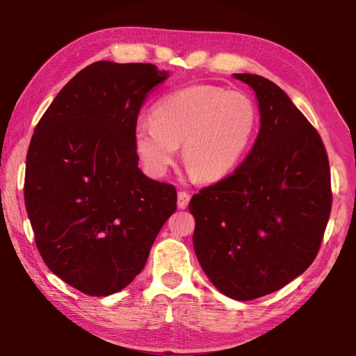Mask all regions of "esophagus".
Here are the masks:
<instances>
[{"label": "esophagus", "instance_id": "34e87169", "mask_svg": "<svg viewBox=\"0 0 356 356\" xmlns=\"http://www.w3.org/2000/svg\"><path fill=\"white\" fill-rule=\"evenodd\" d=\"M188 202H190V195L186 191L180 190L177 193V206H179V209H185L186 206H188Z\"/></svg>", "mask_w": 356, "mask_h": 356}]
</instances>
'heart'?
<instances>
[{
    "label": "heart",
    "mask_w": 356,
    "mask_h": 356,
    "mask_svg": "<svg viewBox=\"0 0 356 356\" xmlns=\"http://www.w3.org/2000/svg\"><path fill=\"white\" fill-rule=\"evenodd\" d=\"M152 120L135 125L134 140L147 170L163 176L182 144L184 165L201 182L227 177L250 152L259 110L243 92L215 84H193L161 99Z\"/></svg>",
    "instance_id": "1"
}]
</instances>
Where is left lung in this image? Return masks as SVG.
<instances>
[{"label": "left lung", "mask_w": 356, "mask_h": 356, "mask_svg": "<svg viewBox=\"0 0 356 356\" xmlns=\"http://www.w3.org/2000/svg\"><path fill=\"white\" fill-rule=\"evenodd\" d=\"M254 89L261 129L236 171L190 201L193 246L221 293L248 301L289 284L314 261L330 218L327 149L287 94L261 75L234 74Z\"/></svg>", "instance_id": "1"}]
</instances>
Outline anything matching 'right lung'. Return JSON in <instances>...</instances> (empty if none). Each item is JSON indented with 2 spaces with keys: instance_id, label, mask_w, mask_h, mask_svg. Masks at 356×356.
Masks as SVG:
<instances>
[{
  "instance_id": "add662e5",
  "label": "right lung",
  "mask_w": 356,
  "mask_h": 356,
  "mask_svg": "<svg viewBox=\"0 0 356 356\" xmlns=\"http://www.w3.org/2000/svg\"><path fill=\"white\" fill-rule=\"evenodd\" d=\"M168 72L94 63L59 91L26 154L25 206L47 267L91 297L122 291L176 212L177 191L138 168L134 130Z\"/></svg>"
}]
</instances>
